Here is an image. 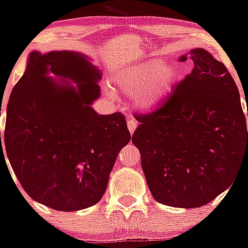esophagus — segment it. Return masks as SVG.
Wrapping results in <instances>:
<instances>
[{"mask_svg":"<svg viewBox=\"0 0 248 248\" xmlns=\"http://www.w3.org/2000/svg\"><path fill=\"white\" fill-rule=\"evenodd\" d=\"M127 126H128V129H129V133L133 134L134 132H135L136 129V121L134 120L133 118H128L127 119Z\"/></svg>","mask_w":248,"mask_h":248,"instance_id":"34e87169","label":"esophagus"}]
</instances>
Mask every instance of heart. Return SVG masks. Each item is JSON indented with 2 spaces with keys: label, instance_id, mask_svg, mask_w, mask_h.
Here are the masks:
<instances>
[{
  "label": "heart",
  "instance_id": "heart-1",
  "mask_svg": "<svg viewBox=\"0 0 248 248\" xmlns=\"http://www.w3.org/2000/svg\"><path fill=\"white\" fill-rule=\"evenodd\" d=\"M178 77L177 67L166 65L162 58H154L120 70L113 81L124 93H135L134 102L139 108L153 110L171 93Z\"/></svg>",
  "mask_w": 248,
  "mask_h": 248
}]
</instances>
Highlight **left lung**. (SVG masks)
Masks as SVG:
<instances>
[{
	"label": "left lung",
	"mask_w": 248,
	"mask_h": 248,
	"mask_svg": "<svg viewBox=\"0 0 248 248\" xmlns=\"http://www.w3.org/2000/svg\"><path fill=\"white\" fill-rule=\"evenodd\" d=\"M193 69L157 110L138 115L132 141L158 203L193 209L210 203L248 167L240 95L223 62L202 47L179 57Z\"/></svg>",
	"instance_id": "8db88e82"
}]
</instances>
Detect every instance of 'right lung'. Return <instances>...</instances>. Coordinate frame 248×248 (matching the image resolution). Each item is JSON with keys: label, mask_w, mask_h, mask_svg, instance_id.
I'll list each match as a JSON object with an SVG mask.
<instances>
[{"label": "right lung", "mask_w": 248, "mask_h": 248, "mask_svg": "<svg viewBox=\"0 0 248 248\" xmlns=\"http://www.w3.org/2000/svg\"><path fill=\"white\" fill-rule=\"evenodd\" d=\"M101 76L82 53L32 51L10 94L8 160L25 192L53 210L72 212L98 203L130 141L121 113L99 115L92 108Z\"/></svg>", "instance_id": "obj_1"}]
</instances>
